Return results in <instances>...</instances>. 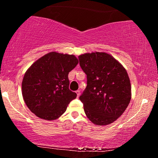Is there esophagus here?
<instances>
[{"mask_svg":"<svg viewBox=\"0 0 158 158\" xmlns=\"http://www.w3.org/2000/svg\"><path fill=\"white\" fill-rule=\"evenodd\" d=\"M76 93H77V97H79V95H80V91H79V90H77Z\"/></svg>","mask_w":158,"mask_h":158,"instance_id":"esophagus-1","label":"esophagus"}]
</instances>
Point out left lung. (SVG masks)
<instances>
[{
  "instance_id": "obj_1",
  "label": "left lung",
  "mask_w": 158,
  "mask_h": 158,
  "mask_svg": "<svg viewBox=\"0 0 158 158\" xmlns=\"http://www.w3.org/2000/svg\"><path fill=\"white\" fill-rule=\"evenodd\" d=\"M87 75V86L79 100L93 123L107 125L123 114L131 100V84L126 69L105 52L79 56Z\"/></svg>"
}]
</instances>
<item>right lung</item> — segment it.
<instances>
[{"instance_id": "add662e5", "label": "right lung", "mask_w": 158, "mask_h": 158, "mask_svg": "<svg viewBox=\"0 0 158 158\" xmlns=\"http://www.w3.org/2000/svg\"><path fill=\"white\" fill-rule=\"evenodd\" d=\"M78 63L75 56L52 52L27 69L21 85L22 95L28 108L37 117L57 119L77 98V93L69 89L68 74Z\"/></svg>"}]
</instances>
